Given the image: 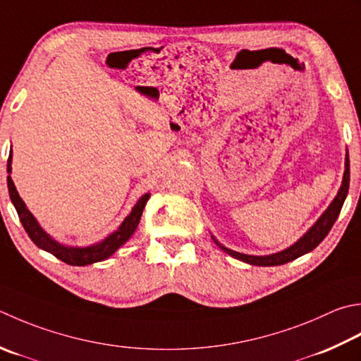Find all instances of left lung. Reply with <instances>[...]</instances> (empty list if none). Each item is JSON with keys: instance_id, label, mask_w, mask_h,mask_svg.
Returning <instances> with one entry per match:
<instances>
[{"instance_id": "8db88e82", "label": "left lung", "mask_w": 361, "mask_h": 361, "mask_svg": "<svg viewBox=\"0 0 361 361\" xmlns=\"http://www.w3.org/2000/svg\"><path fill=\"white\" fill-rule=\"evenodd\" d=\"M349 180H350L349 154H345V171H344L343 185H341L340 192H338V195L335 197V200L331 202V204L327 208L326 213L319 217V221H317L313 227L305 233V236L300 238L298 243L283 252L274 253V255H267V257H253V255H244V253L230 250V249H227V247L219 244L216 239L214 241H216V244H219V247H221L224 252H227L228 255H231L233 258H238V259L244 261V263H249L253 266H280V264L289 263V261L305 255V253L316 249V247L322 243V239L329 235V231L331 230V227H334L335 221L341 213L343 203H344L345 195H348V190H349Z\"/></svg>"}]
</instances>
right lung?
<instances>
[{
	"label": "right lung",
	"instance_id": "obj_1",
	"mask_svg": "<svg viewBox=\"0 0 361 361\" xmlns=\"http://www.w3.org/2000/svg\"><path fill=\"white\" fill-rule=\"evenodd\" d=\"M11 162H12V152L9 154V159H7V172H9V175H7V188H9L11 200L17 209L20 222L26 230L27 236H30L31 241L37 247H40V249L49 252L51 255L59 258L61 261H63V263H67L70 266H87V264L98 263V261L109 258L120 245L128 241L134 230L137 228L140 216H142V211L145 208V203L148 200V197H150V194H145L140 197L139 202L134 204L131 214L125 219L122 225L118 227V230L112 233L111 236L106 238L104 241L90 247H82V249H78V247H66L49 238L47 233L42 230V227L37 224V221H35L34 216L30 213V209L25 207V202L21 200V197L18 195L16 189V185H13V181L11 178V171H12Z\"/></svg>",
	"mask_w": 361,
	"mask_h": 361
}]
</instances>
